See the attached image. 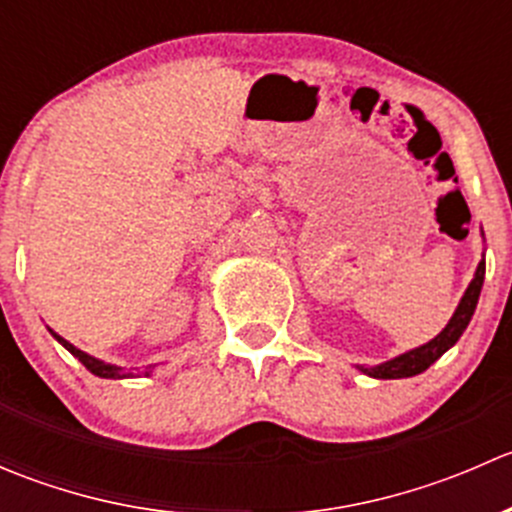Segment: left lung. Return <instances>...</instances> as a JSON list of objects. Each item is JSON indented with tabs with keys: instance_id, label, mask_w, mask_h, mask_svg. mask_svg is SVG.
<instances>
[{
	"instance_id": "1",
	"label": "left lung",
	"mask_w": 512,
	"mask_h": 512,
	"mask_svg": "<svg viewBox=\"0 0 512 512\" xmlns=\"http://www.w3.org/2000/svg\"><path fill=\"white\" fill-rule=\"evenodd\" d=\"M483 280H485V257L478 262L476 275H473L471 285H468L466 292H463L453 317L448 319L446 327H443L431 342L421 344V347L416 349H409V352L394 356V359L389 361H381V364L376 366H356V369H359L361 374L371 376V379H409V376H416L421 374V371H426L433 361L441 359V356L446 354L458 339H461V334L466 332L468 322H471L473 312H476L478 307Z\"/></svg>"
}]
</instances>
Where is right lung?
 Here are the masks:
<instances>
[{
    "mask_svg": "<svg viewBox=\"0 0 512 512\" xmlns=\"http://www.w3.org/2000/svg\"><path fill=\"white\" fill-rule=\"evenodd\" d=\"M49 332H51V337H54L56 342H59L61 347L66 349V352L74 354L76 359H79L81 364H84L86 369L91 371V374L101 376V379H131V376H138V374H133V371H126V369H123V366L108 364V361H101V359H96V356H91V354L81 352L79 347H74V344H71V342H66V339L61 337V334H56L54 329H49ZM153 369H156V364L146 366V371H141V374H143V376H151V374H153Z\"/></svg>",
    "mask_w": 512,
    "mask_h": 512,
    "instance_id": "right-lung-1",
    "label": "right lung"
}]
</instances>
